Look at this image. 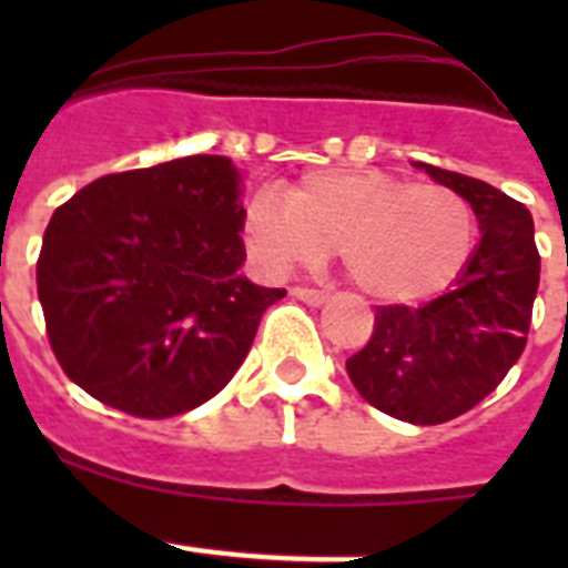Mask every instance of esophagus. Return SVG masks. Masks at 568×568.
<instances>
[{"mask_svg": "<svg viewBox=\"0 0 568 568\" xmlns=\"http://www.w3.org/2000/svg\"><path fill=\"white\" fill-rule=\"evenodd\" d=\"M290 293H293L298 301H304V304H313V307H321V304L329 298L327 293H321V290H310V287H293Z\"/></svg>", "mask_w": 568, "mask_h": 568, "instance_id": "obj_1", "label": "esophagus"}]
</instances>
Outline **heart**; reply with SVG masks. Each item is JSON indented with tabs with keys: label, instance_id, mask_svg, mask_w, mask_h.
<instances>
[{
	"label": "heart",
	"instance_id": "obj_1",
	"mask_svg": "<svg viewBox=\"0 0 568 568\" xmlns=\"http://www.w3.org/2000/svg\"><path fill=\"white\" fill-rule=\"evenodd\" d=\"M244 247L281 278L338 247L369 298L413 304L453 284L475 253L478 222L464 195L384 170H313L284 195L261 190L244 210Z\"/></svg>",
	"mask_w": 568,
	"mask_h": 568
}]
</instances>
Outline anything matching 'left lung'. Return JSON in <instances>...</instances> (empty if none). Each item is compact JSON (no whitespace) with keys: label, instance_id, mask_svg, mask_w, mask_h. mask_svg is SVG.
<instances>
[{"label":"left lung","instance_id":"left-lung-1","mask_svg":"<svg viewBox=\"0 0 568 568\" xmlns=\"http://www.w3.org/2000/svg\"><path fill=\"white\" fill-rule=\"evenodd\" d=\"M471 204L480 241L453 287L420 307L375 313L369 344L346 358L361 398L418 426L469 413L520 358L538 295L540 255L529 210L471 175L418 162Z\"/></svg>","mask_w":568,"mask_h":568}]
</instances>
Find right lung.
<instances>
[{
  "mask_svg": "<svg viewBox=\"0 0 568 568\" xmlns=\"http://www.w3.org/2000/svg\"><path fill=\"white\" fill-rule=\"evenodd\" d=\"M241 173L184 155L79 190L53 213L37 264L48 338L64 375L135 418L219 395L270 304L244 264Z\"/></svg>",
  "mask_w": 568,
  "mask_h": 568,
  "instance_id": "add662e5",
  "label": "right lung"
}]
</instances>
